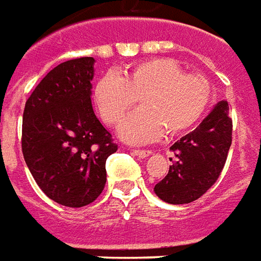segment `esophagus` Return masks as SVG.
I'll list each match as a JSON object with an SVG mask.
<instances>
[{"label": "esophagus", "mask_w": 261, "mask_h": 261, "mask_svg": "<svg viewBox=\"0 0 261 261\" xmlns=\"http://www.w3.org/2000/svg\"><path fill=\"white\" fill-rule=\"evenodd\" d=\"M134 154H136L138 157H140V159H145V157H147L149 154H151L150 150H140V149H134Z\"/></svg>", "instance_id": "34e87169"}]
</instances>
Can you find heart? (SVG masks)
I'll list each match as a JSON object with an SVG mask.
<instances>
[{"label": "heart", "instance_id": "b5f03b06", "mask_svg": "<svg viewBox=\"0 0 261 261\" xmlns=\"http://www.w3.org/2000/svg\"><path fill=\"white\" fill-rule=\"evenodd\" d=\"M140 97L143 108L122 122L121 136L132 143H145L186 132L202 118L212 98L210 81L187 74L171 59L145 60L121 74L101 77L94 87V102L102 121L116 125Z\"/></svg>", "mask_w": 261, "mask_h": 261}]
</instances>
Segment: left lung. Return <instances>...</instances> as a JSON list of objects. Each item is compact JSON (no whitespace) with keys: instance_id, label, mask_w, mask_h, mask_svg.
<instances>
[{"instance_id":"8db88e82","label":"left lung","mask_w":261,"mask_h":261,"mask_svg":"<svg viewBox=\"0 0 261 261\" xmlns=\"http://www.w3.org/2000/svg\"><path fill=\"white\" fill-rule=\"evenodd\" d=\"M230 145L232 119L228 102L221 101L194 132L170 147L174 159H170L167 175L154 186L157 197L174 205L202 197L222 173Z\"/></svg>"}]
</instances>
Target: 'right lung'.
I'll use <instances>...</instances> for the list:
<instances>
[{"label": "right lung", "instance_id": "add662e5", "mask_svg": "<svg viewBox=\"0 0 261 261\" xmlns=\"http://www.w3.org/2000/svg\"><path fill=\"white\" fill-rule=\"evenodd\" d=\"M94 59L50 70L28 98L22 153L40 190L70 208L91 204L107 182V159L118 150L91 105Z\"/></svg>", "mask_w": 261, "mask_h": 261}]
</instances>
